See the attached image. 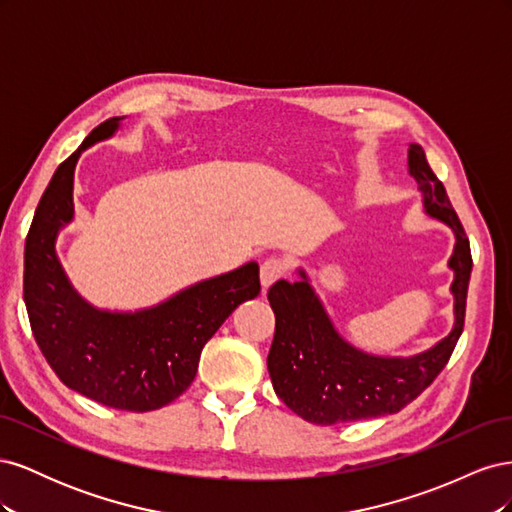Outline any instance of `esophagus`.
Here are the masks:
<instances>
[{"instance_id": "34e87169", "label": "esophagus", "mask_w": 512, "mask_h": 512, "mask_svg": "<svg viewBox=\"0 0 512 512\" xmlns=\"http://www.w3.org/2000/svg\"><path fill=\"white\" fill-rule=\"evenodd\" d=\"M286 269H288L286 260L277 258V256L267 258V260L260 265V282H262V288L267 290L273 282L282 280V277L286 275Z\"/></svg>"}]
</instances>
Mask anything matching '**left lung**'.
I'll return each mask as SVG.
<instances>
[{"label":"left lung","mask_w":512,"mask_h":512,"mask_svg":"<svg viewBox=\"0 0 512 512\" xmlns=\"http://www.w3.org/2000/svg\"><path fill=\"white\" fill-rule=\"evenodd\" d=\"M408 166L425 211L455 232L448 260L455 271V327L440 344L408 359L371 356L339 337L303 271L301 282H275L269 288L275 314L269 374L277 397L309 423L337 425L399 412L438 378L459 342L472 273L470 241L421 145H410Z\"/></svg>","instance_id":"obj_1"}]
</instances>
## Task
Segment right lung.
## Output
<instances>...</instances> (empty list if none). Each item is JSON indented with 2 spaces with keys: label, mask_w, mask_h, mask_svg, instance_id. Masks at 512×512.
Returning a JSON list of instances; mask_svg holds the SVG:
<instances>
[{
  "label": "right lung",
  "mask_w": 512,
  "mask_h": 512,
  "mask_svg": "<svg viewBox=\"0 0 512 512\" xmlns=\"http://www.w3.org/2000/svg\"><path fill=\"white\" fill-rule=\"evenodd\" d=\"M117 126L119 117L100 123L46 185L25 241L23 299L36 342L61 382L102 406L149 412L188 389L205 344L243 301L258 297L260 277L256 262H247L134 314L100 312L76 294L55 239L74 218L79 156Z\"/></svg>",
  "instance_id": "1"
}]
</instances>
